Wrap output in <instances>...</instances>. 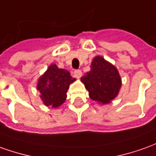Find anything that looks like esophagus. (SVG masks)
<instances>
[{"label": "esophagus", "instance_id": "obj_1", "mask_svg": "<svg viewBox=\"0 0 156 156\" xmlns=\"http://www.w3.org/2000/svg\"><path fill=\"white\" fill-rule=\"evenodd\" d=\"M81 76H82V72L80 71V70H79V69L74 72V76H75L76 78H77V79H80V77H81Z\"/></svg>", "mask_w": 156, "mask_h": 156}]
</instances>
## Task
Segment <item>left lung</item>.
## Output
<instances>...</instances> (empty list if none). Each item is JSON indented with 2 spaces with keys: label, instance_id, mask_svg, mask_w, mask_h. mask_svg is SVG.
I'll list each match as a JSON object with an SVG mask.
<instances>
[{
  "label": "left lung",
  "instance_id": "8db88e82",
  "mask_svg": "<svg viewBox=\"0 0 156 156\" xmlns=\"http://www.w3.org/2000/svg\"><path fill=\"white\" fill-rule=\"evenodd\" d=\"M80 80L88 91L90 98L102 105L109 104L115 99L122 84L117 68L101 56L92 59L91 70Z\"/></svg>",
  "mask_w": 156,
  "mask_h": 156
}]
</instances>
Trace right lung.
<instances>
[{
  "instance_id": "obj_1",
  "label": "right lung",
  "mask_w": 156,
  "mask_h": 156,
  "mask_svg": "<svg viewBox=\"0 0 156 156\" xmlns=\"http://www.w3.org/2000/svg\"><path fill=\"white\" fill-rule=\"evenodd\" d=\"M76 80L68 70L59 69L55 64H51L38 79L36 89L41 93L40 98L44 105L58 108L65 102L68 89Z\"/></svg>"
}]
</instances>
